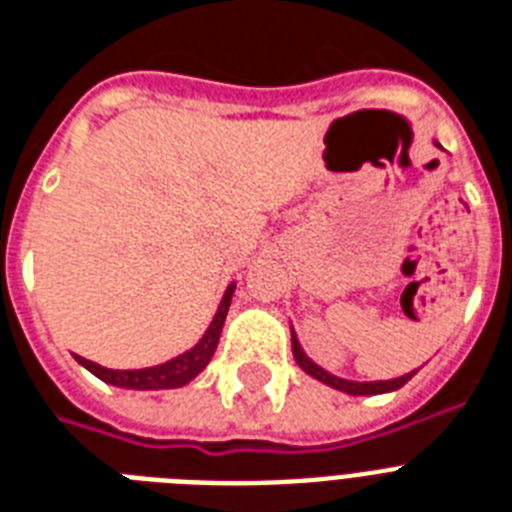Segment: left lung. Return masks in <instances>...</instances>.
Wrapping results in <instances>:
<instances>
[{"mask_svg": "<svg viewBox=\"0 0 512 512\" xmlns=\"http://www.w3.org/2000/svg\"><path fill=\"white\" fill-rule=\"evenodd\" d=\"M436 146H438V143H436ZM438 148H441V146H438ZM292 353H295L297 366H300L305 374H311L313 380L324 382V385H329V388L342 390V393H348V396H377V393H393V390L404 388L406 382L412 380L414 374L420 372V369H414V372L401 374V377H396V380H374V382L345 380V377H337V374L327 372V369H321L316 361H311V358L305 356V350H303V345H300V340H297L295 329H292Z\"/></svg>", "mask_w": 512, "mask_h": 512, "instance_id": "obj_1", "label": "left lung"}]
</instances>
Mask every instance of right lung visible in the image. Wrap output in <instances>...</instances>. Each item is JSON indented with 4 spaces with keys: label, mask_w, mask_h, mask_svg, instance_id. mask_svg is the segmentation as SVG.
<instances>
[{
    "label": "right lung",
    "mask_w": 512,
    "mask_h": 512,
    "mask_svg": "<svg viewBox=\"0 0 512 512\" xmlns=\"http://www.w3.org/2000/svg\"><path fill=\"white\" fill-rule=\"evenodd\" d=\"M233 289H236V281L228 284L223 300L217 305V313L212 324L207 327V332L201 335V340L193 345L191 350H185L180 356L164 361V364L146 366V369H106V366L95 364V361H87V358L76 356V361L90 369L95 377H100L108 385H116V388L127 390H170V388H183L196 377V374L209 364V358L215 356L217 342H220V332H223L225 316H228V308H231Z\"/></svg>",
    "instance_id": "obj_1"
}]
</instances>
